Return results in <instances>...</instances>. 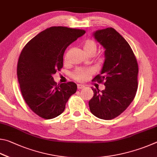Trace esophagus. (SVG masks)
<instances>
[{"mask_svg": "<svg viewBox=\"0 0 157 157\" xmlns=\"http://www.w3.org/2000/svg\"><path fill=\"white\" fill-rule=\"evenodd\" d=\"M77 87H78V90H80V89H82V88H84L85 86H84V85H82V84H78V85H77Z\"/></svg>", "mask_w": 157, "mask_h": 157, "instance_id": "obj_1", "label": "esophagus"}]
</instances>
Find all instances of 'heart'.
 I'll return each mask as SVG.
<instances>
[{"label":"heart","instance_id":"heart-1","mask_svg":"<svg viewBox=\"0 0 157 157\" xmlns=\"http://www.w3.org/2000/svg\"><path fill=\"white\" fill-rule=\"evenodd\" d=\"M82 47H83L85 52L87 55L94 56L97 51L98 45L96 40L92 39V38H88V39H86L83 41V44H82ZM93 74H94V70L91 68H77L76 70L73 71L71 76H72V78L74 80L79 82H84L87 81Z\"/></svg>","mask_w":157,"mask_h":157}]
</instances>
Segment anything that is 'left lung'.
<instances>
[{
  "label": "left lung",
  "mask_w": 157,
  "mask_h": 157,
  "mask_svg": "<svg viewBox=\"0 0 157 157\" xmlns=\"http://www.w3.org/2000/svg\"><path fill=\"white\" fill-rule=\"evenodd\" d=\"M95 39L105 48V62L92 81L103 83L101 92L92 88L94 96L90 109L98 118L110 120L123 113L132 102L138 88V63L131 47L112 27L94 33Z\"/></svg>",
  "instance_id": "8db88e82"
}]
</instances>
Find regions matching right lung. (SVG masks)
<instances>
[{"instance_id":"add662e5","label":"right lung","mask_w":157,"mask_h":157,"mask_svg":"<svg viewBox=\"0 0 157 157\" xmlns=\"http://www.w3.org/2000/svg\"><path fill=\"white\" fill-rule=\"evenodd\" d=\"M85 33L83 29L51 27L30 40L19 56L17 76L21 94L29 108L43 119L61 114L76 92L75 83L57 85L52 75L63 67L66 48Z\"/></svg>"}]
</instances>
